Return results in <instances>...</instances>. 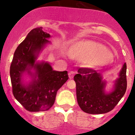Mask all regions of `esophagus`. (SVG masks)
Masks as SVG:
<instances>
[{
	"label": "esophagus",
	"mask_w": 135,
	"mask_h": 135,
	"mask_svg": "<svg viewBox=\"0 0 135 135\" xmlns=\"http://www.w3.org/2000/svg\"><path fill=\"white\" fill-rule=\"evenodd\" d=\"M75 74H76V72L74 71H70L69 72V77L70 79H72L74 78V76Z\"/></svg>",
	"instance_id": "34e87169"
}]
</instances>
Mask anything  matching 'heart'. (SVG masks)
I'll use <instances>...</instances> for the list:
<instances>
[{"label": "heart", "mask_w": 135, "mask_h": 135, "mask_svg": "<svg viewBox=\"0 0 135 135\" xmlns=\"http://www.w3.org/2000/svg\"><path fill=\"white\" fill-rule=\"evenodd\" d=\"M69 56L75 60L87 61L92 66L104 65L111 58V54L105 47L90 41H81L72 45L69 49Z\"/></svg>", "instance_id": "obj_1"}]
</instances>
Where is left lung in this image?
<instances>
[{
	"label": "left lung",
	"mask_w": 135,
	"mask_h": 135,
	"mask_svg": "<svg viewBox=\"0 0 135 135\" xmlns=\"http://www.w3.org/2000/svg\"><path fill=\"white\" fill-rule=\"evenodd\" d=\"M127 66L125 63L116 80L114 89L105 94L101 75L91 68L82 67L74 77L76 85V97L81 110L89 114H103L113 110L124 96L127 89Z\"/></svg>",
	"instance_id": "obj_1"
}]
</instances>
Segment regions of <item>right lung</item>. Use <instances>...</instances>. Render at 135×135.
<instances>
[{
    "label": "right lung",
    "mask_w": 135,
    "mask_h": 135,
    "mask_svg": "<svg viewBox=\"0 0 135 135\" xmlns=\"http://www.w3.org/2000/svg\"><path fill=\"white\" fill-rule=\"evenodd\" d=\"M50 37L42 27L32 30L15 50L11 63L13 94L28 111L49 110L54 103L57 90L69 79L67 71H55L47 63H35L38 53L49 42L47 38ZM32 68L36 71L34 79L28 86L22 85V74L27 70L31 74L29 70Z\"/></svg>",
    "instance_id": "add662e5"
}]
</instances>
